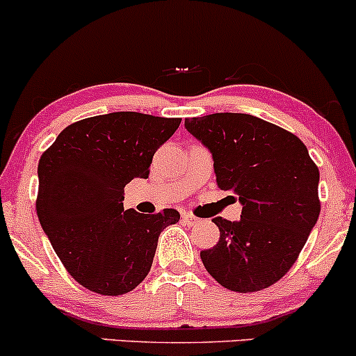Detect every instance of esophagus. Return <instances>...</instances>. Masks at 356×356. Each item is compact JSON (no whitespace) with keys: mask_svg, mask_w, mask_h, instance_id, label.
<instances>
[{"mask_svg":"<svg viewBox=\"0 0 356 356\" xmlns=\"http://www.w3.org/2000/svg\"><path fill=\"white\" fill-rule=\"evenodd\" d=\"M182 220H184L189 226H196V225H199V221H201V220H199V218L193 216V214H191V213L182 214Z\"/></svg>","mask_w":356,"mask_h":356,"instance_id":"esophagus-1","label":"esophagus"}]
</instances>
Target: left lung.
Here are the masks:
<instances>
[{"label": "left lung", "mask_w": 356, "mask_h": 356, "mask_svg": "<svg viewBox=\"0 0 356 356\" xmlns=\"http://www.w3.org/2000/svg\"><path fill=\"white\" fill-rule=\"evenodd\" d=\"M184 127L209 150L218 187L243 206L238 221L213 220L220 241L201 252L206 270L235 292L272 286L319 218V170L309 152L296 135L243 113L187 118Z\"/></svg>", "instance_id": "obj_1"}]
</instances>
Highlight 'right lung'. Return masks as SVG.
<instances>
[{
    "mask_svg": "<svg viewBox=\"0 0 356 356\" xmlns=\"http://www.w3.org/2000/svg\"><path fill=\"white\" fill-rule=\"evenodd\" d=\"M181 124L135 111L69 124L38 162L37 214L67 272L103 296L130 292L150 272L159 236L181 214L123 209L124 186L147 179L154 154Z\"/></svg>",
    "mask_w": 356,
    "mask_h": 356,
    "instance_id": "add662e5",
    "label": "right lung"
}]
</instances>
